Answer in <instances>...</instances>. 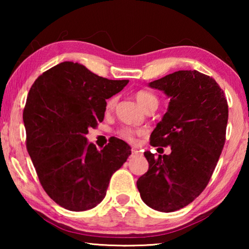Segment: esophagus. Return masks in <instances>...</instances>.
I'll list each match as a JSON object with an SVG mask.
<instances>
[{
	"instance_id": "1",
	"label": "esophagus",
	"mask_w": 249,
	"mask_h": 249,
	"mask_svg": "<svg viewBox=\"0 0 249 249\" xmlns=\"http://www.w3.org/2000/svg\"><path fill=\"white\" fill-rule=\"evenodd\" d=\"M140 154H141V153H140V150H137V149H132V154H130V157L134 158V157H136V156H138Z\"/></svg>"
}]
</instances>
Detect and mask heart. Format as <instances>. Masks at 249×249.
<instances>
[{
    "label": "heart",
    "instance_id": "b5f03b06",
    "mask_svg": "<svg viewBox=\"0 0 249 249\" xmlns=\"http://www.w3.org/2000/svg\"><path fill=\"white\" fill-rule=\"evenodd\" d=\"M135 98H136L137 103L141 105V107L146 109L147 107H149L150 105H158V99L154 93H151L149 91H145V90H141L138 91L136 94H135ZM115 105V98H112L107 101V109H112ZM120 135L125 140L128 141H133L134 136H135V132L130 128H122L120 129Z\"/></svg>",
    "mask_w": 249,
    "mask_h": 249
}]
</instances>
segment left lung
<instances>
[{
    "instance_id": "1",
    "label": "left lung",
    "mask_w": 249,
    "mask_h": 249,
    "mask_svg": "<svg viewBox=\"0 0 249 249\" xmlns=\"http://www.w3.org/2000/svg\"><path fill=\"white\" fill-rule=\"evenodd\" d=\"M170 99L150 135L151 146H170L169 155L145 151L148 171L137 180L142 200L174 212L201 195L225 142L229 105L215 80L196 70H179L148 83Z\"/></svg>"
}]
</instances>
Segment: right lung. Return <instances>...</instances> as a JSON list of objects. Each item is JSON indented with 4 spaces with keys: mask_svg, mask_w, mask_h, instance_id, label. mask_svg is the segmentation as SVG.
<instances>
[{
    "mask_svg": "<svg viewBox=\"0 0 249 249\" xmlns=\"http://www.w3.org/2000/svg\"><path fill=\"white\" fill-rule=\"evenodd\" d=\"M127 83L64 61L39 75L29 90L23 112L27 150L44 190L62 208H95L112 175L132 154L120 138L98 150L86 137L89 127L103 121L107 100Z\"/></svg>",
    "mask_w": 249,
    "mask_h": 249,
    "instance_id": "obj_1",
    "label": "right lung"
}]
</instances>
